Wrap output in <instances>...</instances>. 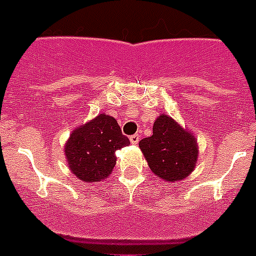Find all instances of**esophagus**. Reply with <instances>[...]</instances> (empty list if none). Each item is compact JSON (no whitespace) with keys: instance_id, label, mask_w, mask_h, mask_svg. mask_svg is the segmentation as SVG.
<instances>
[{"instance_id":"obj_1","label":"esophagus","mask_w":256,"mask_h":256,"mask_svg":"<svg viewBox=\"0 0 256 256\" xmlns=\"http://www.w3.org/2000/svg\"><path fill=\"white\" fill-rule=\"evenodd\" d=\"M130 144H137L138 140H140V136H138V134L130 136Z\"/></svg>"}]
</instances>
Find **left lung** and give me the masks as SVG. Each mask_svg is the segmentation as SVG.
<instances>
[{
	"label": "left lung",
	"mask_w": 256,
	"mask_h": 256,
	"mask_svg": "<svg viewBox=\"0 0 256 256\" xmlns=\"http://www.w3.org/2000/svg\"><path fill=\"white\" fill-rule=\"evenodd\" d=\"M154 134L140 140V148L154 175L176 182L190 175L198 158L196 140L171 116L160 114Z\"/></svg>",
	"instance_id": "left-lung-1"
}]
</instances>
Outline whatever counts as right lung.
I'll list each match as a JSON object with an SVG mask.
<instances>
[{"mask_svg":"<svg viewBox=\"0 0 256 256\" xmlns=\"http://www.w3.org/2000/svg\"><path fill=\"white\" fill-rule=\"evenodd\" d=\"M130 144L116 119L99 114L72 130L64 146L66 160L70 170L82 182H102L116 166V151Z\"/></svg>","mask_w":256,"mask_h":256,"instance_id":"right-lung-1","label":"right lung"}]
</instances>
